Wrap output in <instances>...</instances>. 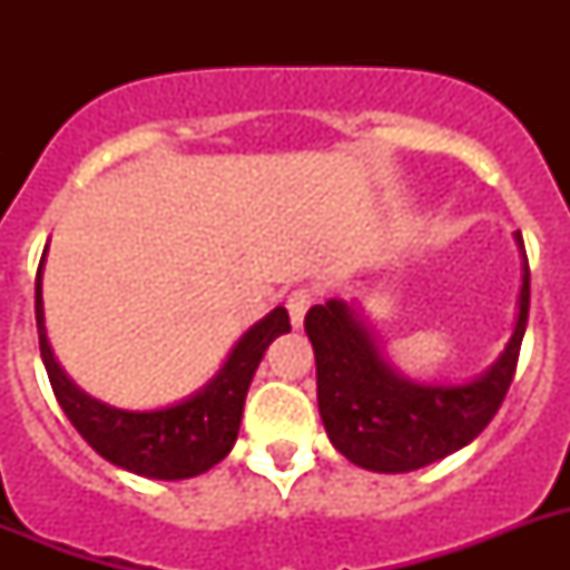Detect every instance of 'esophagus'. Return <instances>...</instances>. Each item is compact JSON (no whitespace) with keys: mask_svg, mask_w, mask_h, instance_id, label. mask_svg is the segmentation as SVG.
I'll return each mask as SVG.
<instances>
[{"mask_svg":"<svg viewBox=\"0 0 570 570\" xmlns=\"http://www.w3.org/2000/svg\"><path fill=\"white\" fill-rule=\"evenodd\" d=\"M314 305V291L311 288H294L288 294V299H285V308H288L291 314V322H294V328H299L302 320H305V314H308V308Z\"/></svg>","mask_w":570,"mask_h":570,"instance_id":"obj_1","label":"esophagus"}]
</instances>
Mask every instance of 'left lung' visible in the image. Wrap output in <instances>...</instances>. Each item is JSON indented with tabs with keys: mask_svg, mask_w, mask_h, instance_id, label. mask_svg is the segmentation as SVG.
I'll return each instance as SVG.
<instances>
[{
	"mask_svg": "<svg viewBox=\"0 0 570 570\" xmlns=\"http://www.w3.org/2000/svg\"><path fill=\"white\" fill-rule=\"evenodd\" d=\"M522 245V236L517 234ZM525 248V245H522ZM531 305V271L522 274L520 316L505 354L465 385H416L382 362L345 302L314 305L305 331L316 356V400L331 442L354 465L405 473L454 454L497 416L520 360Z\"/></svg>",
	"mask_w": 570,
	"mask_h": 570,
	"instance_id": "1",
	"label": "left lung"
}]
</instances>
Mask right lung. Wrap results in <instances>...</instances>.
Masks as SVG:
<instances>
[{"label":"right lung","mask_w":570,"mask_h":570,"mask_svg":"<svg viewBox=\"0 0 570 570\" xmlns=\"http://www.w3.org/2000/svg\"><path fill=\"white\" fill-rule=\"evenodd\" d=\"M37 331L45 371L70 425L99 456L150 480H188L225 460L239 434L242 405L265 347L288 334V311H271L236 342L208 387L163 411H119L90 400L65 376L48 345L42 316V262L37 271Z\"/></svg>","instance_id":"obj_1"}]
</instances>
